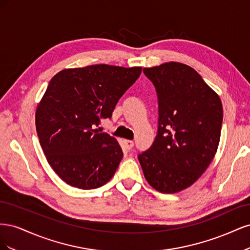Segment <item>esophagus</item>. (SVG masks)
<instances>
[{"instance_id": "esophagus-1", "label": "esophagus", "mask_w": 250, "mask_h": 250, "mask_svg": "<svg viewBox=\"0 0 250 250\" xmlns=\"http://www.w3.org/2000/svg\"><path fill=\"white\" fill-rule=\"evenodd\" d=\"M124 143H125V146H126V148H127L128 150H130V149L133 147V142H132V141L125 140Z\"/></svg>"}]
</instances>
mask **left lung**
<instances>
[{
	"label": "left lung",
	"instance_id": "obj_1",
	"mask_svg": "<svg viewBox=\"0 0 250 250\" xmlns=\"http://www.w3.org/2000/svg\"><path fill=\"white\" fill-rule=\"evenodd\" d=\"M158 99L157 135L139 162L148 184L173 194L192 186L208 169L220 142V97L193 67L170 62L145 67Z\"/></svg>",
	"mask_w": 250,
	"mask_h": 250
}]
</instances>
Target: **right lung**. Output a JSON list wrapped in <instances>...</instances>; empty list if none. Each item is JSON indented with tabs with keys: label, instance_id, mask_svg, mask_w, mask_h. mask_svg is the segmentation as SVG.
Returning <instances> with one entry per match:
<instances>
[{
	"label": "right lung",
	"instance_id": "add662e5",
	"mask_svg": "<svg viewBox=\"0 0 250 250\" xmlns=\"http://www.w3.org/2000/svg\"><path fill=\"white\" fill-rule=\"evenodd\" d=\"M141 66L94 64L64 69L53 77L37 105L35 125L52 169L72 187L100 188L116 173L123 152L118 141L99 132Z\"/></svg>",
	"mask_w": 250,
	"mask_h": 250
}]
</instances>
